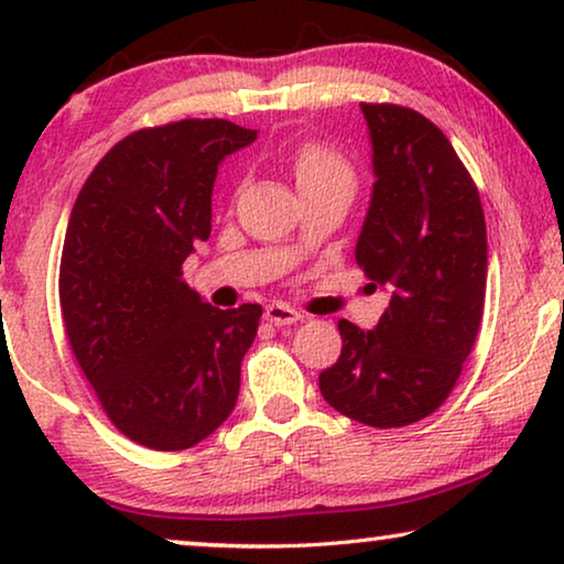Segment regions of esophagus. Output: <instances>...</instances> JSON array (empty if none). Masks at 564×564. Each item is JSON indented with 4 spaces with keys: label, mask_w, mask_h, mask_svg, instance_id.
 <instances>
[{
    "label": "esophagus",
    "mask_w": 564,
    "mask_h": 564,
    "mask_svg": "<svg viewBox=\"0 0 564 564\" xmlns=\"http://www.w3.org/2000/svg\"><path fill=\"white\" fill-rule=\"evenodd\" d=\"M264 318L269 323H274V326H292V323H297L303 315H300L295 307H290L284 303H272L264 307Z\"/></svg>",
    "instance_id": "1"
}]
</instances>
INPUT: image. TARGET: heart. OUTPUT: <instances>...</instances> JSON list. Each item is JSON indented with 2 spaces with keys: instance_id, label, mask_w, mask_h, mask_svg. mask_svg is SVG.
<instances>
[{
  "instance_id": "obj_1",
  "label": "heart",
  "mask_w": 564,
  "mask_h": 564,
  "mask_svg": "<svg viewBox=\"0 0 564 564\" xmlns=\"http://www.w3.org/2000/svg\"><path fill=\"white\" fill-rule=\"evenodd\" d=\"M292 172H295L297 189H318V187H346L354 192V169L341 153L328 149V145H303L292 159Z\"/></svg>"
}]
</instances>
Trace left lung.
Returning a JSON list of instances; mask_svg holds the SVG:
<instances>
[{
    "label": "left lung",
    "mask_w": 564,
    "mask_h": 564,
    "mask_svg": "<svg viewBox=\"0 0 564 564\" xmlns=\"http://www.w3.org/2000/svg\"><path fill=\"white\" fill-rule=\"evenodd\" d=\"M361 112L375 184L354 253L390 305L372 330L338 321L341 357L318 384L346 419L398 429L459 380L482 321L488 234L473 176L434 122L400 105Z\"/></svg>",
    "instance_id": "left-lung-1"
}]
</instances>
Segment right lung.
Here are the masks:
<instances>
[{
  "label": "right lung",
  "mask_w": 564,
  "mask_h": 564,
  "mask_svg": "<svg viewBox=\"0 0 564 564\" xmlns=\"http://www.w3.org/2000/svg\"><path fill=\"white\" fill-rule=\"evenodd\" d=\"M253 141L257 130L230 120L138 130L105 153L68 218V344L107 419L149 449H189L236 408L261 305L213 307L182 264L210 238L220 161Z\"/></svg>",
  "instance_id": "right-lung-1"
}]
</instances>
